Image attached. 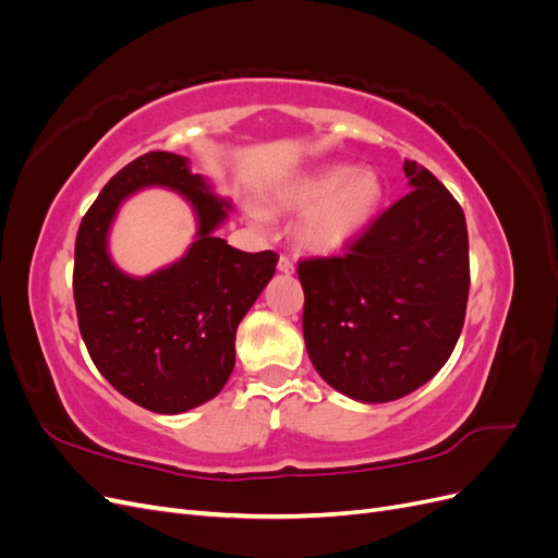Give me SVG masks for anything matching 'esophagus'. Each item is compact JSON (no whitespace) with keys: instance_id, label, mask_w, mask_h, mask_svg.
<instances>
[{"instance_id":"esophagus-1","label":"esophagus","mask_w":558,"mask_h":558,"mask_svg":"<svg viewBox=\"0 0 558 558\" xmlns=\"http://www.w3.org/2000/svg\"><path fill=\"white\" fill-rule=\"evenodd\" d=\"M277 267L281 269V272L289 275V272H293V269H295V263H293V258H291V256H286V253H281Z\"/></svg>"}]
</instances>
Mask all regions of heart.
I'll return each mask as SVG.
<instances>
[{
	"label": "heart",
	"mask_w": 558,
	"mask_h": 558,
	"mask_svg": "<svg viewBox=\"0 0 558 558\" xmlns=\"http://www.w3.org/2000/svg\"><path fill=\"white\" fill-rule=\"evenodd\" d=\"M384 197V183L373 170L326 165L275 193V207L300 214L295 240L312 253H337L349 246L373 221ZM248 216L260 228L272 226L267 209L251 205Z\"/></svg>",
	"instance_id": "obj_1"
}]
</instances>
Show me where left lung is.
<instances>
[{"label":"left lung","instance_id":"1","mask_svg":"<svg viewBox=\"0 0 558 558\" xmlns=\"http://www.w3.org/2000/svg\"><path fill=\"white\" fill-rule=\"evenodd\" d=\"M412 191L342 256L298 263L307 353L332 388L363 402L408 396L440 373L463 330L470 258L459 202L424 165Z\"/></svg>","mask_w":558,"mask_h":558}]
</instances>
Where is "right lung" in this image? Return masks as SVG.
<instances>
[{
	"label": "right lung",
	"instance_id": "1",
	"mask_svg": "<svg viewBox=\"0 0 558 558\" xmlns=\"http://www.w3.org/2000/svg\"><path fill=\"white\" fill-rule=\"evenodd\" d=\"M144 184H167L192 199L198 242L172 268L146 280L116 270L106 230L117 205ZM189 160L150 150L111 177L83 216L74 246L78 330L105 379L158 414H181L211 400L234 367V335L272 279L275 251L246 253L214 238L228 216Z\"/></svg>",
	"mask_w": 558,
	"mask_h": 558
}]
</instances>
